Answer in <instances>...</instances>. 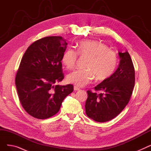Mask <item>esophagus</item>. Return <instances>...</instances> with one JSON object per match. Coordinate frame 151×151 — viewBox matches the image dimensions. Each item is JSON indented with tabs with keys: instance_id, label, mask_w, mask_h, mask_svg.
I'll use <instances>...</instances> for the list:
<instances>
[{
	"instance_id": "1",
	"label": "esophagus",
	"mask_w": 151,
	"mask_h": 151,
	"mask_svg": "<svg viewBox=\"0 0 151 151\" xmlns=\"http://www.w3.org/2000/svg\"><path fill=\"white\" fill-rule=\"evenodd\" d=\"M74 91H80V88H78V87H76V86H74Z\"/></svg>"
}]
</instances>
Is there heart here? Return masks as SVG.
<instances>
[{
    "mask_svg": "<svg viewBox=\"0 0 151 151\" xmlns=\"http://www.w3.org/2000/svg\"><path fill=\"white\" fill-rule=\"evenodd\" d=\"M78 54L82 57L88 58L85 68L73 71L67 76V81L78 87H83L93 80H104L114 71L117 56L114 51L109 50L105 44L87 40L78 43L76 51L67 49L62 54V62L68 69L73 68L78 59Z\"/></svg>",
    "mask_w": 151,
    "mask_h": 151,
    "instance_id": "1",
    "label": "heart"
}]
</instances>
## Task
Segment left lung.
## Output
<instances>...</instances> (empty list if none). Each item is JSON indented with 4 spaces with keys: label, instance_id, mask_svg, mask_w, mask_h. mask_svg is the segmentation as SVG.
Instances as JSON below:
<instances>
[{
    "label": "left lung",
    "instance_id": "8db88e82",
    "mask_svg": "<svg viewBox=\"0 0 151 151\" xmlns=\"http://www.w3.org/2000/svg\"><path fill=\"white\" fill-rule=\"evenodd\" d=\"M119 64L114 73L94 88L97 93L87 91L85 109L86 115L99 122L109 121L116 117L129 103L133 90L134 69L127 51L119 52Z\"/></svg>",
    "mask_w": 151,
    "mask_h": 151
}]
</instances>
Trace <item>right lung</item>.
<instances>
[{
    "label": "right lung",
    "instance_id": "obj_1",
    "mask_svg": "<svg viewBox=\"0 0 151 151\" xmlns=\"http://www.w3.org/2000/svg\"><path fill=\"white\" fill-rule=\"evenodd\" d=\"M67 45L61 37H46L30 45L22 56L15 84L23 108L35 118L56 114L73 91L71 84L55 85L64 78L61 60Z\"/></svg>",
    "mask_w": 151,
    "mask_h": 151
}]
</instances>
